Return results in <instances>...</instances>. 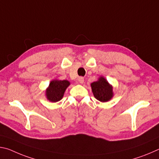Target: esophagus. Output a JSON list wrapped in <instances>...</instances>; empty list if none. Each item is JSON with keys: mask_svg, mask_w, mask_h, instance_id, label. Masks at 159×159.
<instances>
[{"mask_svg": "<svg viewBox=\"0 0 159 159\" xmlns=\"http://www.w3.org/2000/svg\"><path fill=\"white\" fill-rule=\"evenodd\" d=\"M78 81H79V83H83L84 82V79H83V77H79V79H78Z\"/></svg>", "mask_w": 159, "mask_h": 159, "instance_id": "34e87169", "label": "esophagus"}]
</instances>
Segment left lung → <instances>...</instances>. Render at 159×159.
<instances>
[{"instance_id": "1", "label": "left lung", "mask_w": 159, "mask_h": 159, "mask_svg": "<svg viewBox=\"0 0 159 159\" xmlns=\"http://www.w3.org/2000/svg\"><path fill=\"white\" fill-rule=\"evenodd\" d=\"M93 95L102 102H108L114 97L113 86L103 76H99L98 80L90 84Z\"/></svg>"}]
</instances>
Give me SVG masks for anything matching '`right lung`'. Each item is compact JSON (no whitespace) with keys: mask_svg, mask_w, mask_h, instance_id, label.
<instances>
[{"mask_svg":"<svg viewBox=\"0 0 159 159\" xmlns=\"http://www.w3.org/2000/svg\"><path fill=\"white\" fill-rule=\"evenodd\" d=\"M70 85L67 80L55 79L51 80L49 85L45 90V97L51 102H57L62 99L64 92Z\"/></svg>","mask_w":159,"mask_h":159,"instance_id":"right-lung-1","label":"right lung"}]
</instances>
